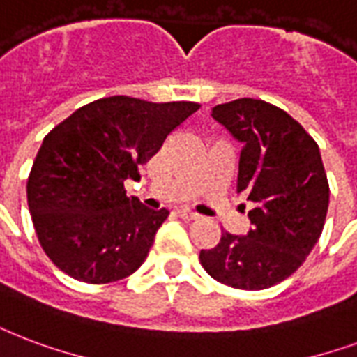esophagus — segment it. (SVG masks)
Masks as SVG:
<instances>
[{"instance_id":"obj_1","label":"esophagus","mask_w":357,"mask_h":357,"mask_svg":"<svg viewBox=\"0 0 357 357\" xmlns=\"http://www.w3.org/2000/svg\"><path fill=\"white\" fill-rule=\"evenodd\" d=\"M178 215L185 221H197V219H200V215L192 213L190 209H178Z\"/></svg>"}]
</instances>
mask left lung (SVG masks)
I'll return each instance as SVG.
<instances>
[{"mask_svg":"<svg viewBox=\"0 0 357 357\" xmlns=\"http://www.w3.org/2000/svg\"><path fill=\"white\" fill-rule=\"evenodd\" d=\"M211 118L241 144L238 192L255 204L245 236L222 232L200 251L215 281L264 290L305 262L322 234L330 185L318 144L284 110L260 99L217 105Z\"/></svg>","mask_w":357,"mask_h":357,"instance_id":"8db88e82","label":"left lung"}]
</instances>
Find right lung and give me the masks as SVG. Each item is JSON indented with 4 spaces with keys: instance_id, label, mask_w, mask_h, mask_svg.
I'll return each mask as SVG.
<instances>
[{
    "instance_id": "add662e5",
    "label": "right lung",
    "mask_w": 357,
    "mask_h": 357,
    "mask_svg": "<svg viewBox=\"0 0 357 357\" xmlns=\"http://www.w3.org/2000/svg\"><path fill=\"white\" fill-rule=\"evenodd\" d=\"M198 102L127 95L82 106L45 136L27 179V206L46 257L76 281L105 284L140 268L168 209L127 197L167 136Z\"/></svg>"
}]
</instances>
